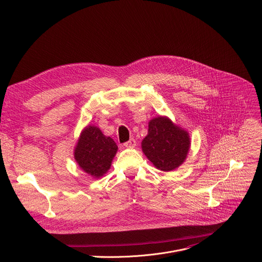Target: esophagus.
Returning <instances> with one entry per match:
<instances>
[{
	"instance_id": "esophagus-1",
	"label": "esophagus",
	"mask_w": 262,
	"mask_h": 262,
	"mask_svg": "<svg viewBox=\"0 0 262 262\" xmlns=\"http://www.w3.org/2000/svg\"><path fill=\"white\" fill-rule=\"evenodd\" d=\"M123 146H124L125 148H134V147L136 146V141H135V139H129L127 142H125V143L123 144Z\"/></svg>"
}]
</instances>
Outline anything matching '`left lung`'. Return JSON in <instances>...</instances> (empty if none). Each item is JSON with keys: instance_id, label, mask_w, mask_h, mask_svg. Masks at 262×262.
Wrapping results in <instances>:
<instances>
[{"instance_id": "8db88e82", "label": "left lung", "mask_w": 262, "mask_h": 262, "mask_svg": "<svg viewBox=\"0 0 262 262\" xmlns=\"http://www.w3.org/2000/svg\"><path fill=\"white\" fill-rule=\"evenodd\" d=\"M191 146L189 133L175 125L168 117L159 116L148 124L142 150L159 170L169 172L186 159Z\"/></svg>"}]
</instances>
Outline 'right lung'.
<instances>
[{"label":"right lung","instance_id":"obj_1","mask_svg":"<svg viewBox=\"0 0 262 262\" xmlns=\"http://www.w3.org/2000/svg\"><path fill=\"white\" fill-rule=\"evenodd\" d=\"M117 149L113 139L105 137L97 126L88 125L74 149V159L84 172L98 178L110 169Z\"/></svg>","mask_w":262,"mask_h":262}]
</instances>
